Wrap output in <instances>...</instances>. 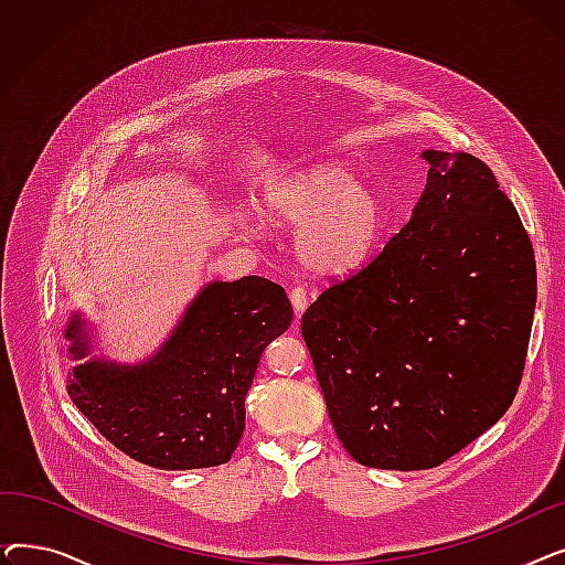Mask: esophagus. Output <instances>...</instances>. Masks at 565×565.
Here are the masks:
<instances>
[{"label": "esophagus", "mask_w": 565, "mask_h": 565, "mask_svg": "<svg viewBox=\"0 0 565 565\" xmlns=\"http://www.w3.org/2000/svg\"><path fill=\"white\" fill-rule=\"evenodd\" d=\"M290 302H292L295 313H298V318H300L302 311L309 307V292H307V288L295 286V288L290 290Z\"/></svg>", "instance_id": "1"}]
</instances>
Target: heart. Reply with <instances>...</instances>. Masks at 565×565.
Returning <instances> with one entry per match:
<instances>
[{
    "label": "heart",
    "mask_w": 565,
    "mask_h": 565,
    "mask_svg": "<svg viewBox=\"0 0 565 565\" xmlns=\"http://www.w3.org/2000/svg\"><path fill=\"white\" fill-rule=\"evenodd\" d=\"M267 222L295 231V254L309 273L350 277L373 258L387 231V205L341 162L290 171L258 196ZM252 231H260L247 222Z\"/></svg>",
    "instance_id": "heart-1"
}]
</instances>
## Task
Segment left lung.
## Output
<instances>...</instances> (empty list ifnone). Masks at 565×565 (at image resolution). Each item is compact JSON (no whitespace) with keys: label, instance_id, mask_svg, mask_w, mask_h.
Here are the masks:
<instances>
[{"label":"left lung","instance_id":"left-lung-1","mask_svg":"<svg viewBox=\"0 0 565 565\" xmlns=\"http://www.w3.org/2000/svg\"><path fill=\"white\" fill-rule=\"evenodd\" d=\"M426 188L398 235L302 316L343 449L375 469H430L518 394L536 260L486 162L424 151Z\"/></svg>","mask_w":565,"mask_h":565}]
</instances>
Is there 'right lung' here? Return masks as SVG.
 <instances>
[{"label": "right lung", "mask_w": 565, "mask_h": 565, "mask_svg": "<svg viewBox=\"0 0 565 565\" xmlns=\"http://www.w3.org/2000/svg\"><path fill=\"white\" fill-rule=\"evenodd\" d=\"M292 320L286 290L270 279L207 281L164 343L137 364L94 354L79 311L64 330L68 396L118 451L158 469L231 460L245 430V398L265 345Z\"/></svg>", "instance_id": "add662e5"}]
</instances>
